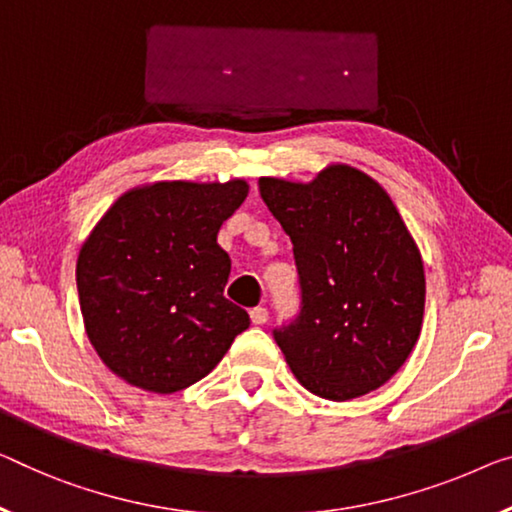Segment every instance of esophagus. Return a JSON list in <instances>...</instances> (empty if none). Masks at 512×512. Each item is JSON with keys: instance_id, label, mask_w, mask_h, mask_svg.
<instances>
[{"instance_id": "obj_1", "label": "esophagus", "mask_w": 512, "mask_h": 512, "mask_svg": "<svg viewBox=\"0 0 512 512\" xmlns=\"http://www.w3.org/2000/svg\"><path fill=\"white\" fill-rule=\"evenodd\" d=\"M250 319H253V324L262 326V324H266V319H269V310H266V308H262V305H259V308H253V310H250Z\"/></svg>"}]
</instances>
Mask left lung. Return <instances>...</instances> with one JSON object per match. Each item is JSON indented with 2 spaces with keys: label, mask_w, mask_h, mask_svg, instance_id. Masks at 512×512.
I'll return each instance as SVG.
<instances>
[{
  "label": "left lung",
  "mask_w": 512,
  "mask_h": 512,
  "mask_svg": "<svg viewBox=\"0 0 512 512\" xmlns=\"http://www.w3.org/2000/svg\"><path fill=\"white\" fill-rule=\"evenodd\" d=\"M259 195L299 271V315L273 331L294 377L335 402L377 391L409 358L425 310L423 259L393 200L349 165L310 183L262 177Z\"/></svg>",
  "instance_id": "1"
}]
</instances>
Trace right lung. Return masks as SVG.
<instances>
[{
  "mask_svg": "<svg viewBox=\"0 0 512 512\" xmlns=\"http://www.w3.org/2000/svg\"><path fill=\"white\" fill-rule=\"evenodd\" d=\"M248 183L158 181L112 204L82 243L80 310L87 338L114 375L151 393L207 377L250 326L225 299L230 255L218 230Z\"/></svg>",
  "mask_w": 512,
  "mask_h": 512,
  "instance_id": "obj_1",
  "label": "right lung"
}]
</instances>
